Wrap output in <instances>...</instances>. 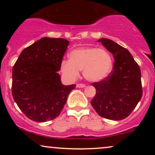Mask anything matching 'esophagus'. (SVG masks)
Listing matches in <instances>:
<instances>
[{
  "label": "esophagus",
  "instance_id": "esophagus-1",
  "mask_svg": "<svg viewBox=\"0 0 155 155\" xmlns=\"http://www.w3.org/2000/svg\"><path fill=\"white\" fill-rule=\"evenodd\" d=\"M76 87L84 88V87H85V85L83 84H76Z\"/></svg>",
  "mask_w": 155,
  "mask_h": 155
}]
</instances>
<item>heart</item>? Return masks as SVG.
I'll list each match as a JSON object with an SVG mask.
<instances>
[{
	"label": "heart",
	"instance_id": "1",
	"mask_svg": "<svg viewBox=\"0 0 155 155\" xmlns=\"http://www.w3.org/2000/svg\"><path fill=\"white\" fill-rule=\"evenodd\" d=\"M62 72L71 79H76L79 71L91 82H99L106 79L113 68V58L104 49L83 47L74 49L69 53V60L61 63Z\"/></svg>",
	"mask_w": 155,
	"mask_h": 155
}]
</instances>
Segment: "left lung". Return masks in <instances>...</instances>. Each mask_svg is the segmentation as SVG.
Returning <instances> with one entry per match:
<instances>
[{
    "mask_svg": "<svg viewBox=\"0 0 155 155\" xmlns=\"http://www.w3.org/2000/svg\"><path fill=\"white\" fill-rule=\"evenodd\" d=\"M114 56L113 70L106 79L92 84L96 94L91 104L97 114L121 120L130 114L142 97L141 74L130 51L111 39L100 38Z\"/></svg>",
    "mask_w": 155,
    "mask_h": 155,
    "instance_id": "left-lung-1",
    "label": "left lung"
}]
</instances>
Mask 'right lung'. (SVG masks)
Segmentation results:
<instances>
[{"label": "right lung", "instance_id": "right-lung-1", "mask_svg": "<svg viewBox=\"0 0 155 155\" xmlns=\"http://www.w3.org/2000/svg\"><path fill=\"white\" fill-rule=\"evenodd\" d=\"M69 41L44 37L23 49L12 71V95L19 109L37 122L60 115L76 84L63 85L58 71Z\"/></svg>", "mask_w": 155, "mask_h": 155}]
</instances>
